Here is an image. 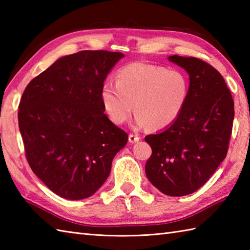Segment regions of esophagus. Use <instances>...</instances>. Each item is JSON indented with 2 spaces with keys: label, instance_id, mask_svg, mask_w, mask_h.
<instances>
[{
  "label": "esophagus",
  "instance_id": "1",
  "mask_svg": "<svg viewBox=\"0 0 250 250\" xmlns=\"http://www.w3.org/2000/svg\"><path fill=\"white\" fill-rule=\"evenodd\" d=\"M140 140H141V137L139 135L133 134V133L129 134V142L130 143H136V142H139Z\"/></svg>",
  "mask_w": 250,
  "mask_h": 250
}]
</instances>
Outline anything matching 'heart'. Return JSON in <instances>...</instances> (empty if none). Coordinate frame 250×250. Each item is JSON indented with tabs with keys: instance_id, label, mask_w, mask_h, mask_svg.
Returning <instances> with one entry per match:
<instances>
[{
	"instance_id": "b5f03b06",
	"label": "heart",
	"mask_w": 250,
	"mask_h": 250,
	"mask_svg": "<svg viewBox=\"0 0 250 250\" xmlns=\"http://www.w3.org/2000/svg\"><path fill=\"white\" fill-rule=\"evenodd\" d=\"M189 78L180 70L134 62L116 74V83L106 82L101 90L105 113L116 125L130 119L152 129L171 125L182 114L189 98Z\"/></svg>"
}]
</instances>
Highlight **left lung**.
<instances>
[{"instance_id": "8db88e82", "label": "left lung", "mask_w": 250, "mask_h": 250, "mask_svg": "<svg viewBox=\"0 0 250 250\" xmlns=\"http://www.w3.org/2000/svg\"><path fill=\"white\" fill-rule=\"evenodd\" d=\"M168 60L189 74V98L173 124L145 141L151 156L145 167L149 182L162 193L183 196L200 189L227 157L234 102L221 74L194 57Z\"/></svg>"}]
</instances>
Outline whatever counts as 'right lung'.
I'll return each instance as SVG.
<instances>
[{"instance_id": "1", "label": "right lung", "mask_w": 250, "mask_h": 250, "mask_svg": "<svg viewBox=\"0 0 250 250\" xmlns=\"http://www.w3.org/2000/svg\"><path fill=\"white\" fill-rule=\"evenodd\" d=\"M124 55L83 50L57 60L32 79L19 103L25 158L52 192L89 198L107 179L128 133L104 114L101 90Z\"/></svg>"}]
</instances>
